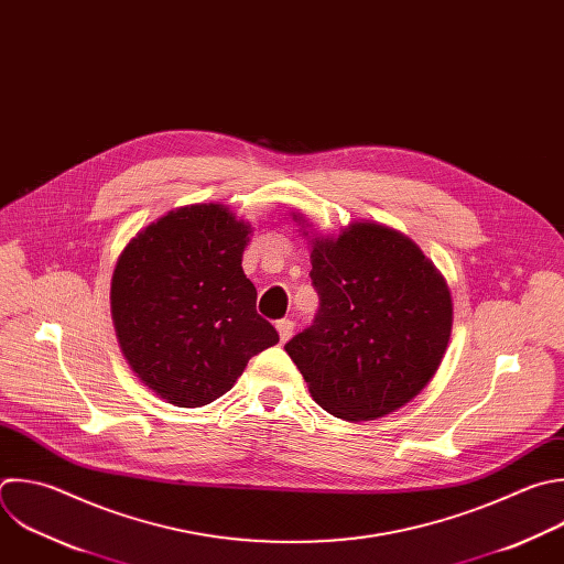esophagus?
<instances>
[{
    "mask_svg": "<svg viewBox=\"0 0 564 564\" xmlns=\"http://www.w3.org/2000/svg\"><path fill=\"white\" fill-rule=\"evenodd\" d=\"M276 332H279V338L285 343V340H290V336H292V332H294V321L292 318H281V321H276Z\"/></svg>",
    "mask_w": 564,
    "mask_h": 564,
    "instance_id": "1",
    "label": "esophagus"
}]
</instances>
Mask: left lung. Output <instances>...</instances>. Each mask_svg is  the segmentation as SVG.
<instances>
[{"label": "left lung", "mask_w": 564, "mask_h": 564, "mask_svg": "<svg viewBox=\"0 0 564 564\" xmlns=\"http://www.w3.org/2000/svg\"><path fill=\"white\" fill-rule=\"evenodd\" d=\"M310 259L318 312L285 351L312 399L345 421L403 408L434 379L449 343L443 274L412 239L379 224L312 239Z\"/></svg>", "instance_id": "8db88e82"}]
</instances>
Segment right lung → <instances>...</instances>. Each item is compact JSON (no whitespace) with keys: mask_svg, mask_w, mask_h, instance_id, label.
I'll return each mask as SVG.
<instances>
[{"mask_svg":"<svg viewBox=\"0 0 564 564\" xmlns=\"http://www.w3.org/2000/svg\"><path fill=\"white\" fill-rule=\"evenodd\" d=\"M250 224L219 204L167 213L121 252L110 310L121 351L156 397L202 408L232 390L279 334L243 274Z\"/></svg>","mask_w":564,"mask_h":564,"instance_id":"add662e5","label":"right lung"}]
</instances>
